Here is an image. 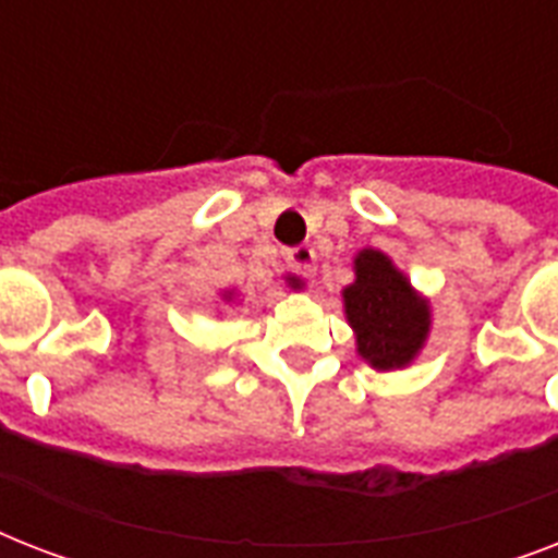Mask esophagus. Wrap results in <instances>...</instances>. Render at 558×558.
<instances>
[{
    "label": "esophagus",
    "mask_w": 558,
    "mask_h": 558,
    "mask_svg": "<svg viewBox=\"0 0 558 558\" xmlns=\"http://www.w3.org/2000/svg\"><path fill=\"white\" fill-rule=\"evenodd\" d=\"M289 266L298 271V275H304V278H313L315 275V248L313 245H295V248H289L287 254Z\"/></svg>",
    "instance_id": "1"
}]
</instances>
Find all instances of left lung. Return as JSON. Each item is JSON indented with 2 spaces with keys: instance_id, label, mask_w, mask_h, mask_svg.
Wrapping results in <instances>:
<instances>
[{
  "instance_id": "1",
  "label": "left lung",
  "mask_w": 558,
  "mask_h": 558,
  "mask_svg": "<svg viewBox=\"0 0 558 558\" xmlns=\"http://www.w3.org/2000/svg\"><path fill=\"white\" fill-rule=\"evenodd\" d=\"M356 280L344 298V315L356 332L359 356L376 371L411 365L432 330V306L379 248H362L353 260Z\"/></svg>"
}]
</instances>
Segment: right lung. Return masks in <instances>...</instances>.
Here are the masks:
<instances>
[{
	"label": "right lung",
	"mask_w": 558,
	"mask_h": 558,
	"mask_svg": "<svg viewBox=\"0 0 558 558\" xmlns=\"http://www.w3.org/2000/svg\"><path fill=\"white\" fill-rule=\"evenodd\" d=\"M287 280H289V287L301 289V280H298V278H287ZM226 301H231V292H226Z\"/></svg>",
	"instance_id": "add662e5"
}]
</instances>
